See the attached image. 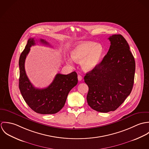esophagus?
<instances>
[{"label":"esophagus","instance_id":"34e87169","mask_svg":"<svg viewBox=\"0 0 149 149\" xmlns=\"http://www.w3.org/2000/svg\"><path fill=\"white\" fill-rule=\"evenodd\" d=\"M78 80L79 81H81L82 80V79H83V77H82V76H80V75H78Z\"/></svg>","mask_w":149,"mask_h":149}]
</instances>
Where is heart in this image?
<instances>
[{"label": "heart", "instance_id": "b5f03b06", "mask_svg": "<svg viewBox=\"0 0 149 149\" xmlns=\"http://www.w3.org/2000/svg\"><path fill=\"white\" fill-rule=\"evenodd\" d=\"M104 53V48L100 43L85 41L76 44L70 51L72 59L76 63L81 62L85 71L94 69L100 63ZM67 63L72 65V60L66 59Z\"/></svg>", "mask_w": 149, "mask_h": 149}]
</instances>
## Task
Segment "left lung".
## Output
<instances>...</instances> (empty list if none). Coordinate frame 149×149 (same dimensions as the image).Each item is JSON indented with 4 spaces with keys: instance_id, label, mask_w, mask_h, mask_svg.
I'll list each match as a JSON object with an SVG mask.
<instances>
[{
    "instance_id": "obj_1",
    "label": "left lung",
    "mask_w": 149,
    "mask_h": 149,
    "mask_svg": "<svg viewBox=\"0 0 149 149\" xmlns=\"http://www.w3.org/2000/svg\"><path fill=\"white\" fill-rule=\"evenodd\" d=\"M111 45L100 63L86 73L84 81L89 90L88 104L100 112L113 111L130 94L134 80L135 62L125 38L110 36Z\"/></svg>"
}]
</instances>
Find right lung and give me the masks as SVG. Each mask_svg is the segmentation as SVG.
Returning <instances> with one entry per match:
<instances>
[{
	"mask_svg": "<svg viewBox=\"0 0 149 149\" xmlns=\"http://www.w3.org/2000/svg\"><path fill=\"white\" fill-rule=\"evenodd\" d=\"M40 42L49 45L48 42L42 39L40 40ZM35 44L34 38H29L20 56L19 88L24 101L34 111L41 114L56 113L63 108L69 92L77 85V74L76 72L68 74L57 73L47 88H35L28 79L24 69L26 56L30 47Z\"/></svg>",
	"mask_w": 149,
	"mask_h": 149,
	"instance_id": "add662e5",
	"label": "right lung"
}]
</instances>
